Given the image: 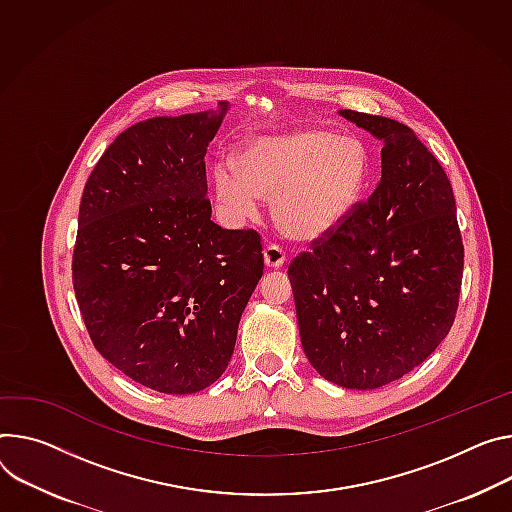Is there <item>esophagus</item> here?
Here are the masks:
<instances>
[{"label":"esophagus","instance_id":"1","mask_svg":"<svg viewBox=\"0 0 512 512\" xmlns=\"http://www.w3.org/2000/svg\"><path fill=\"white\" fill-rule=\"evenodd\" d=\"M263 261L269 269H277L286 263V253L284 249H280L277 245H267L263 251Z\"/></svg>","mask_w":512,"mask_h":512}]
</instances>
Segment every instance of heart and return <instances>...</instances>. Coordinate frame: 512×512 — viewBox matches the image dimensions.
Here are the masks:
<instances>
[{"label":"heart","instance_id":"heart-1","mask_svg":"<svg viewBox=\"0 0 512 512\" xmlns=\"http://www.w3.org/2000/svg\"><path fill=\"white\" fill-rule=\"evenodd\" d=\"M239 169L220 163L214 188L220 206L253 216L261 198H275L273 216L288 237L316 241L357 208L369 177V151L355 136L304 128L259 136L239 153Z\"/></svg>","mask_w":512,"mask_h":512}]
</instances>
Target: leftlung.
Segmentation results:
<instances>
[{
  "instance_id": "obj_1",
  "label": "left lung",
  "mask_w": 512,
  "mask_h": 512,
  "mask_svg": "<svg viewBox=\"0 0 512 512\" xmlns=\"http://www.w3.org/2000/svg\"><path fill=\"white\" fill-rule=\"evenodd\" d=\"M382 141L378 188L288 269L304 353L349 390H376L421 365L455 320L463 243L451 183L404 124L339 110Z\"/></svg>"
}]
</instances>
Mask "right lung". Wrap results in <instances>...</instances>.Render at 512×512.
I'll use <instances>...</instances> for the list:
<instances>
[{"label":"right lung","mask_w":512,"mask_h":512,"mask_svg":"<svg viewBox=\"0 0 512 512\" xmlns=\"http://www.w3.org/2000/svg\"><path fill=\"white\" fill-rule=\"evenodd\" d=\"M226 110L126 128L81 196L73 288L91 343L163 394H194L224 374L263 275L257 232L210 218L204 157Z\"/></svg>","instance_id":"right-lung-1"}]
</instances>
